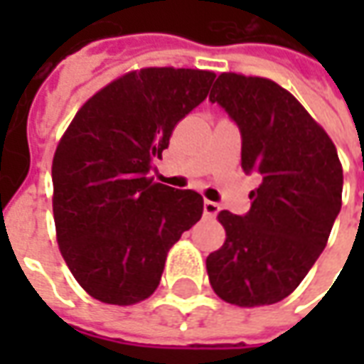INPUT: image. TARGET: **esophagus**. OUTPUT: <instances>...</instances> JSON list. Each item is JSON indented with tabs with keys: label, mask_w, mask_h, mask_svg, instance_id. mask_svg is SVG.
Wrapping results in <instances>:
<instances>
[{
	"label": "esophagus",
	"mask_w": 364,
	"mask_h": 364,
	"mask_svg": "<svg viewBox=\"0 0 364 364\" xmlns=\"http://www.w3.org/2000/svg\"><path fill=\"white\" fill-rule=\"evenodd\" d=\"M206 216H216L218 210H220V205L218 203H213V200H205V206H203Z\"/></svg>",
	"instance_id": "1"
}]
</instances>
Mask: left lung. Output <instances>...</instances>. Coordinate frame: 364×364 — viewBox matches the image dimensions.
<instances>
[{
	"label": "left lung",
	"mask_w": 364,
	"mask_h": 364,
	"mask_svg": "<svg viewBox=\"0 0 364 364\" xmlns=\"http://www.w3.org/2000/svg\"><path fill=\"white\" fill-rule=\"evenodd\" d=\"M210 101L242 132V167L261 175L245 216L218 213L226 230L206 257L214 292L240 308L287 298L328 244L341 210L343 167L336 144L290 91L267 77L224 72Z\"/></svg>",
	"instance_id": "left-lung-1"
}]
</instances>
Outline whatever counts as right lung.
Segmentation results:
<instances>
[{"label":"right lung","instance_id":"add662e5","mask_svg":"<svg viewBox=\"0 0 364 364\" xmlns=\"http://www.w3.org/2000/svg\"><path fill=\"white\" fill-rule=\"evenodd\" d=\"M214 77L191 68L132 70L90 97L60 138L52 159L56 240L90 296L117 306L151 296L169 250L200 220L197 191L148 173Z\"/></svg>","mask_w":364,"mask_h":364}]
</instances>
